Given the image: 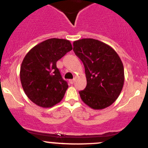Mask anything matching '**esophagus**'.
Segmentation results:
<instances>
[{
	"label": "esophagus",
	"instance_id": "1",
	"mask_svg": "<svg viewBox=\"0 0 148 148\" xmlns=\"http://www.w3.org/2000/svg\"><path fill=\"white\" fill-rule=\"evenodd\" d=\"M69 82L71 84H74V79H69Z\"/></svg>",
	"mask_w": 148,
	"mask_h": 148
}]
</instances>
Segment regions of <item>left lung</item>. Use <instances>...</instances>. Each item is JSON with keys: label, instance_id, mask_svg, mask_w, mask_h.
<instances>
[{"label": "left lung", "instance_id": "obj_1", "mask_svg": "<svg viewBox=\"0 0 148 148\" xmlns=\"http://www.w3.org/2000/svg\"><path fill=\"white\" fill-rule=\"evenodd\" d=\"M73 45L85 67L87 84L79 91L82 100L94 110L110 106L124 86V66L119 56L110 45L93 38L76 40Z\"/></svg>", "mask_w": 148, "mask_h": 148}]
</instances>
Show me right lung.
Wrapping results in <instances>:
<instances>
[{"label": "right lung", "instance_id": "right-lung-1", "mask_svg": "<svg viewBox=\"0 0 148 148\" xmlns=\"http://www.w3.org/2000/svg\"><path fill=\"white\" fill-rule=\"evenodd\" d=\"M72 50L70 41L50 38L36 45L24 57L20 81L27 97L42 108H51L64 97L68 84L56 62Z\"/></svg>", "mask_w": 148, "mask_h": 148}]
</instances>
